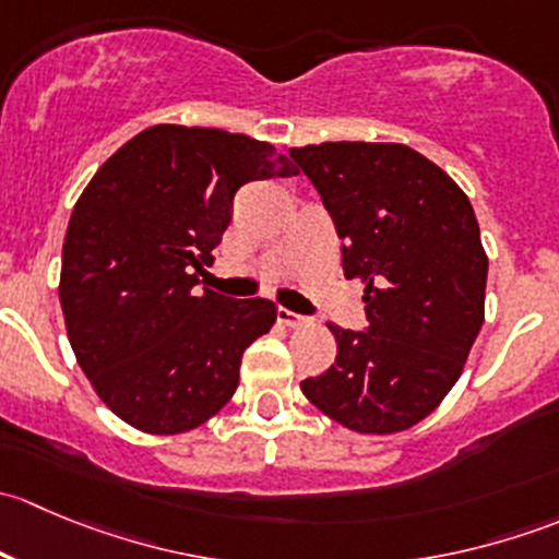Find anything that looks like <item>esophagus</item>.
Segmentation results:
<instances>
[{"mask_svg": "<svg viewBox=\"0 0 559 559\" xmlns=\"http://www.w3.org/2000/svg\"><path fill=\"white\" fill-rule=\"evenodd\" d=\"M278 321L284 326H289V330H297V326H306L311 319H308V316L289 311V308H278Z\"/></svg>", "mask_w": 559, "mask_h": 559, "instance_id": "obj_1", "label": "esophagus"}]
</instances>
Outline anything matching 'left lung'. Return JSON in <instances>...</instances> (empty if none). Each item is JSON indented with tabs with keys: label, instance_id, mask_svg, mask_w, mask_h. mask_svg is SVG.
Returning <instances> with one entry per match:
<instances>
[{
	"label": "left lung",
	"instance_id": "left-lung-1",
	"mask_svg": "<svg viewBox=\"0 0 559 559\" xmlns=\"http://www.w3.org/2000/svg\"><path fill=\"white\" fill-rule=\"evenodd\" d=\"M365 284V332L326 324L335 365L300 384L337 425L368 436L414 427L456 384L484 324L487 253L465 191L400 143L292 148Z\"/></svg>",
	"mask_w": 559,
	"mask_h": 559
}]
</instances>
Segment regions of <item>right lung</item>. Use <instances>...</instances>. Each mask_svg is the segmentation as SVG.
<instances>
[{
    "instance_id": "obj_1",
    "label": "right lung",
    "mask_w": 559,
    "mask_h": 559,
    "mask_svg": "<svg viewBox=\"0 0 559 559\" xmlns=\"http://www.w3.org/2000/svg\"><path fill=\"white\" fill-rule=\"evenodd\" d=\"M297 173L262 140L156 123L88 180L67 227L59 300L78 365L118 419L178 436L229 403L275 306L200 292L197 273L233 222L235 191Z\"/></svg>"
}]
</instances>
